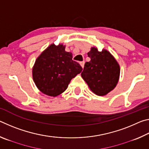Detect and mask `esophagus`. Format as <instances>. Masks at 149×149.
I'll use <instances>...</instances> for the list:
<instances>
[{
    "mask_svg": "<svg viewBox=\"0 0 149 149\" xmlns=\"http://www.w3.org/2000/svg\"><path fill=\"white\" fill-rule=\"evenodd\" d=\"M80 65H81V68H84V64H85V62H81L80 63Z\"/></svg>",
    "mask_w": 149,
    "mask_h": 149,
    "instance_id": "34e87169",
    "label": "esophagus"
}]
</instances>
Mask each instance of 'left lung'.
Returning a JSON list of instances; mask_svg holds the SVG:
<instances>
[{"label":"left lung","mask_w":149,"mask_h":149,"mask_svg":"<svg viewBox=\"0 0 149 149\" xmlns=\"http://www.w3.org/2000/svg\"><path fill=\"white\" fill-rule=\"evenodd\" d=\"M87 55L91 60L85 62L81 77L95 94L107 95L118 84L120 65L113 55L106 49L100 52L97 47H91Z\"/></svg>","instance_id":"1"}]
</instances>
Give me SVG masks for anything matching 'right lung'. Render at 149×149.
Returning <instances> with one entry per match:
<instances>
[{
	"mask_svg": "<svg viewBox=\"0 0 149 149\" xmlns=\"http://www.w3.org/2000/svg\"><path fill=\"white\" fill-rule=\"evenodd\" d=\"M63 44L50 45L35 60L32 69L33 79L38 89L50 97L64 92L70 81L82 71L79 63L72 60L71 52Z\"/></svg>",
	"mask_w": 149,
	"mask_h": 149,
	"instance_id": "add662e5",
	"label": "right lung"
}]
</instances>
